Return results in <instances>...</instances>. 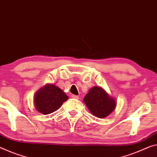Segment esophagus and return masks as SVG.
<instances>
[{
  "instance_id": "34e87169",
  "label": "esophagus",
  "mask_w": 157,
  "mask_h": 157,
  "mask_svg": "<svg viewBox=\"0 0 157 157\" xmlns=\"http://www.w3.org/2000/svg\"><path fill=\"white\" fill-rule=\"evenodd\" d=\"M71 98H74V99H76V100H78V99H79V97L78 95H72Z\"/></svg>"
}]
</instances>
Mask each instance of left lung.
Here are the masks:
<instances>
[{
  "label": "left lung",
  "mask_w": 157,
  "mask_h": 157,
  "mask_svg": "<svg viewBox=\"0 0 157 157\" xmlns=\"http://www.w3.org/2000/svg\"><path fill=\"white\" fill-rule=\"evenodd\" d=\"M83 102L91 114L100 119L109 116L117 107L114 99L100 86H94L90 89Z\"/></svg>",
  "instance_id": "left-lung-1"
}]
</instances>
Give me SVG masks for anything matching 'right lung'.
Returning <instances> with one entry per match:
<instances>
[{
  "label": "right lung",
  "mask_w": 157,
  "mask_h": 157,
  "mask_svg": "<svg viewBox=\"0 0 157 157\" xmlns=\"http://www.w3.org/2000/svg\"><path fill=\"white\" fill-rule=\"evenodd\" d=\"M33 100L38 112L49 114L58 109L68 100V96L54 84H46L36 93Z\"/></svg>",
  "instance_id": "right-lung-1"
}]
</instances>
